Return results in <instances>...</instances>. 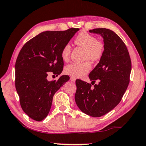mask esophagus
<instances>
[{
    "label": "esophagus",
    "mask_w": 146,
    "mask_h": 146,
    "mask_svg": "<svg viewBox=\"0 0 146 146\" xmlns=\"http://www.w3.org/2000/svg\"><path fill=\"white\" fill-rule=\"evenodd\" d=\"M70 80H71V81H75L76 80V78L74 77H70Z\"/></svg>",
    "instance_id": "1"
}]
</instances>
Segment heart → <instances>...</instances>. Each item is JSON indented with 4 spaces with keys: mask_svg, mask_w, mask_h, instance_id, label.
<instances>
[{
    "mask_svg": "<svg viewBox=\"0 0 146 146\" xmlns=\"http://www.w3.org/2000/svg\"><path fill=\"white\" fill-rule=\"evenodd\" d=\"M75 45L84 49V59H89L93 61H98L103 57L105 52V45L102 40H98L93 35L86 32H81L74 40ZM71 48L69 44L63 47L61 56L63 60L67 61L70 58ZM91 63L89 60L83 63H72L65 67V72L75 77H81L91 71Z\"/></svg>",
    "mask_w": 146,
    "mask_h": 146,
    "instance_id": "b5f03b06",
    "label": "heart"
}]
</instances>
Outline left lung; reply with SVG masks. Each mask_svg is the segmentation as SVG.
<instances>
[{
    "label": "left lung",
    "instance_id": "1",
    "mask_svg": "<svg viewBox=\"0 0 146 146\" xmlns=\"http://www.w3.org/2000/svg\"><path fill=\"white\" fill-rule=\"evenodd\" d=\"M89 32L101 34L105 52L89 74L91 84L76 80L75 100L84 113L100 117L112 110L122 100L130 83L132 63L126 46L116 33L106 28H95ZM96 80L99 83L94 85Z\"/></svg>",
    "mask_w": 146,
    "mask_h": 146
}]
</instances>
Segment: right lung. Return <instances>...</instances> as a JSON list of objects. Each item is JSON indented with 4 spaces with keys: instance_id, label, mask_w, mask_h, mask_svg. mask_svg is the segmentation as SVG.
<instances>
[{
    "instance_id": "obj_1",
    "label": "right lung",
    "mask_w": 146,
    "mask_h": 146,
    "mask_svg": "<svg viewBox=\"0 0 146 146\" xmlns=\"http://www.w3.org/2000/svg\"><path fill=\"white\" fill-rule=\"evenodd\" d=\"M78 30L71 28L42 32L20 51L15 64L16 89L22 110L33 120L41 121L48 116L53 95L69 79L68 75H62L49 81L47 77L62 72L61 50Z\"/></svg>"
}]
</instances>
